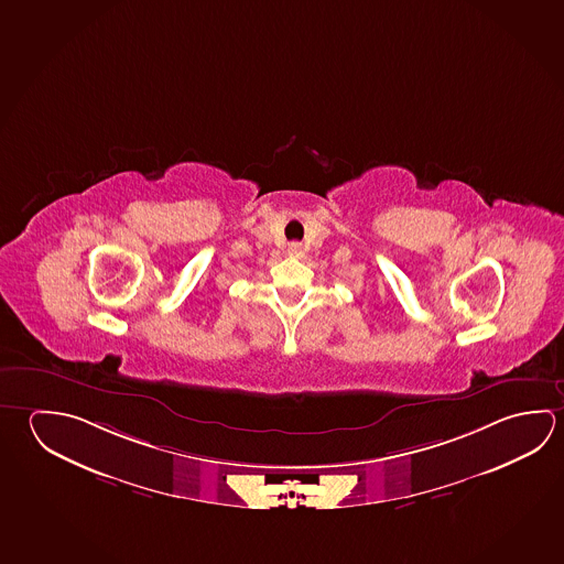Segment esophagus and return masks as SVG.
<instances>
[{
	"mask_svg": "<svg viewBox=\"0 0 564 564\" xmlns=\"http://www.w3.org/2000/svg\"><path fill=\"white\" fill-rule=\"evenodd\" d=\"M289 253H291V256H301V253H303V246H301L299 241L289 243Z\"/></svg>",
	"mask_w": 564,
	"mask_h": 564,
	"instance_id": "1",
	"label": "esophagus"
}]
</instances>
